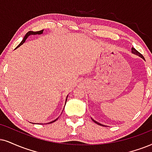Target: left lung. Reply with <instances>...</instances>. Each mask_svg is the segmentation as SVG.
<instances>
[{"label":"left lung","mask_w":152,"mask_h":152,"mask_svg":"<svg viewBox=\"0 0 152 152\" xmlns=\"http://www.w3.org/2000/svg\"><path fill=\"white\" fill-rule=\"evenodd\" d=\"M132 53H133V54H135V55H137V56H140V57H141L142 59H144V60H145V58H144V57H143V56H142V54H141V53H139V52H138V51H137V50L135 49V48H133V47H132ZM91 119H92V118H91ZM92 121H93L94 122V123H96V124H98V125H102V126H104V125L101 124V123H98V122H96V121H94V119H92Z\"/></svg>","instance_id":"left-lung-1"}]
</instances>
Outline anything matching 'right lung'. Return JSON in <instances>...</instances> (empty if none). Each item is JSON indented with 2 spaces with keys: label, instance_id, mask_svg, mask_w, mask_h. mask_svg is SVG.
I'll list each match as a JSON object with an SVG mask.
<instances>
[{
  "label": "right lung",
  "instance_id": "right-lung-1",
  "mask_svg": "<svg viewBox=\"0 0 152 152\" xmlns=\"http://www.w3.org/2000/svg\"><path fill=\"white\" fill-rule=\"evenodd\" d=\"M43 31H44V30H41V31H29V32H27V34H25V36H24V37L23 38V39H22V41L21 42V43H20V44L18 45V46H17V48H18V47H20V46H21L22 44H23L24 42H25V41H26V39H27V38H28V37H29L30 36V35H36V34H42L43 33ZM15 48V49H16ZM67 96H67V97H66V101H65V102H67ZM58 120V118H56V120H54V121H51V122H50V123H53V122H55V121H56ZM41 124H42V123H41Z\"/></svg>",
  "mask_w": 152,
  "mask_h": 152
}]
</instances>
